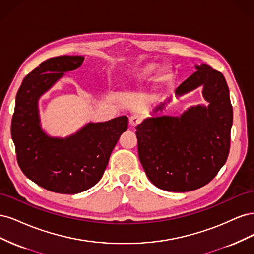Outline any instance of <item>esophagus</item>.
Listing matches in <instances>:
<instances>
[{
    "label": "esophagus",
    "mask_w": 254,
    "mask_h": 254,
    "mask_svg": "<svg viewBox=\"0 0 254 254\" xmlns=\"http://www.w3.org/2000/svg\"><path fill=\"white\" fill-rule=\"evenodd\" d=\"M142 121V118L140 117V115H131L129 119V124L131 126H136L137 124H140Z\"/></svg>",
    "instance_id": "esophagus-1"
}]
</instances>
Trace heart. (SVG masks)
Listing matches in <instances>:
<instances>
[{
	"label": "heart",
	"instance_id": "heart-1",
	"mask_svg": "<svg viewBox=\"0 0 254 254\" xmlns=\"http://www.w3.org/2000/svg\"><path fill=\"white\" fill-rule=\"evenodd\" d=\"M161 70H162L161 66L155 63H148L133 67L132 70L129 72V80L127 84L129 91L133 92L136 90L143 89L146 84H148L151 80L155 79L156 74ZM171 80L172 75L166 72H161L156 78V81L159 88H163L167 86V84L171 82Z\"/></svg>",
	"mask_w": 254,
	"mask_h": 254
}]
</instances>
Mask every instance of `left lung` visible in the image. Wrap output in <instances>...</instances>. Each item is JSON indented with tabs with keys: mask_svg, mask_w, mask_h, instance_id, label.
Instances as JSON below:
<instances>
[{
	"mask_svg": "<svg viewBox=\"0 0 254 254\" xmlns=\"http://www.w3.org/2000/svg\"><path fill=\"white\" fill-rule=\"evenodd\" d=\"M177 88L179 98L202 87L205 105L191 106L179 117L162 115L172 98L152 109L135 127L137 150L149 180L161 190L189 191L202 188L226 163L233 109L227 81L204 64Z\"/></svg>",
	"mask_w": 254,
	"mask_h": 254,
	"instance_id": "obj_1",
	"label": "left lung"
}]
</instances>
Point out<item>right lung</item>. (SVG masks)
I'll return each instance as SVG.
<instances>
[{
    "instance_id": "obj_1",
    "label": "right lung",
    "mask_w": 254,
    "mask_h": 254,
    "mask_svg": "<svg viewBox=\"0 0 254 254\" xmlns=\"http://www.w3.org/2000/svg\"><path fill=\"white\" fill-rule=\"evenodd\" d=\"M83 56H58L43 61L23 79L11 121L18 163L28 179L60 194H77L102 179L121 134L128 128L123 115L88 123L65 137L51 136L41 127L39 99L66 72L77 68Z\"/></svg>"
}]
</instances>
